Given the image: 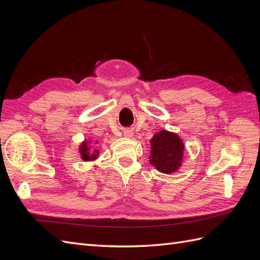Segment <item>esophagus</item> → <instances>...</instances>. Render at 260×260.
Instances as JSON below:
<instances>
[{"mask_svg": "<svg viewBox=\"0 0 260 260\" xmlns=\"http://www.w3.org/2000/svg\"><path fill=\"white\" fill-rule=\"evenodd\" d=\"M132 135H133V133H132L131 131H127V132L124 133V137H127V138H131V137H132Z\"/></svg>", "mask_w": 260, "mask_h": 260, "instance_id": "1", "label": "esophagus"}]
</instances>
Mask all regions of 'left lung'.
Segmentation results:
<instances>
[{"label": "left lung", "instance_id": "1", "mask_svg": "<svg viewBox=\"0 0 260 260\" xmlns=\"http://www.w3.org/2000/svg\"><path fill=\"white\" fill-rule=\"evenodd\" d=\"M184 145L176 133L161 130L151 140L149 162L164 174H172L182 162Z\"/></svg>", "mask_w": 260, "mask_h": 260}]
</instances>
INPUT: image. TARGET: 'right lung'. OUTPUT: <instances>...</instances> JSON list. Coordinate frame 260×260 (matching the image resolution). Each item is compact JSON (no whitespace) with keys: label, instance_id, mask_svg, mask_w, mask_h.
I'll use <instances>...</instances> for the list:
<instances>
[{"label":"right lung","instance_id":"add662e5","mask_svg":"<svg viewBox=\"0 0 260 260\" xmlns=\"http://www.w3.org/2000/svg\"><path fill=\"white\" fill-rule=\"evenodd\" d=\"M79 153L81 155V158L83 160H85V161L96 159L98 156H99V151H98V149H94V151H91V148L88 145V142H86V141H84V142H82V144L80 145Z\"/></svg>","mask_w":260,"mask_h":260}]
</instances>
